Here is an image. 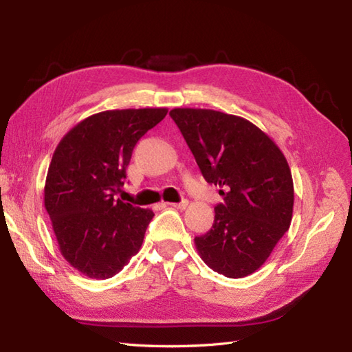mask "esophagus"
I'll return each mask as SVG.
<instances>
[{
	"mask_svg": "<svg viewBox=\"0 0 352 352\" xmlns=\"http://www.w3.org/2000/svg\"><path fill=\"white\" fill-rule=\"evenodd\" d=\"M188 204H189V201H188V199H182L180 203H172V204H169V206L175 207V208H180V210H184V208L188 207Z\"/></svg>",
	"mask_w": 352,
	"mask_h": 352,
	"instance_id": "1",
	"label": "esophagus"
}]
</instances>
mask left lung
<instances>
[{
  "label": "left lung",
  "mask_w": 352,
  "mask_h": 352,
  "mask_svg": "<svg viewBox=\"0 0 352 352\" xmlns=\"http://www.w3.org/2000/svg\"><path fill=\"white\" fill-rule=\"evenodd\" d=\"M207 183L223 203L195 237L204 263L228 278L256 272L290 227L294 182L274 140L246 119L208 109L169 111Z\"/></svg>",
  "instance_id": "1"
}]
</instances>
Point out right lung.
Listing matches in <instances>:
<instances>
[{
	"label": "right lung",
	"instance_id": "obj_1",
	"mask_svg": "<svg viewBox=\"0 0 352 352\" xmlns=\"http://www.w3.org/2000/svg\"><path fill=\"white\" fill-rule=\"evenodd\" d=\"M168 109L107 110L86 118L57 145L45 182V208L58 248L89 278L116 275L138 254L153 210L115 199L133 148Z\"/></svg>",
	"mask_w": 352,
	"mask_h": 352
}]
</instances>
